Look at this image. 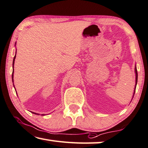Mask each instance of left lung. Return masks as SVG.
<instances>
[{
  "mask_svg": "<svg viewBox=\"0 0 148 148\" xmlns=\"http://www.w3.org/2000/svg\"><path fill=\"white\" fill-rule=\"evenodd\" d=\"M134 72H135V75H136V84H135V88H134V94H133V96L134 95V93H135V90H136V84H137V80H138V73H137V69H136V66H135V68H134Z\"/></svg>",
  "mask_w": 148,
  "mask_h": 148,
  "instance_id": "8db88e82",
  "label": "left lung"
}]
</instances>
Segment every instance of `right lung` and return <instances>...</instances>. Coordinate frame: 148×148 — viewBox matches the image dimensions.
<instances>
[{
	"instance_id": "1",
	"label": "right lung",
	"mask_w": 148,
	"mask_h": 148,
	"mask_svg": "<svg viewBox=\"0 0 148 148\" xmlns=\"http://www.w3.org/2000/svg\"><path fill=\"white\" fill-rule=\"evenodd\" d=\"M15 44H16V43H15ZM16 52H17V51H16ZM16 52H15V56H14V60H13V73H12V82H14V62H15V56H16ZM13 84H14V83H13ZM14 88H15L14 84ZM15 92H16V90H15ZM31 112L33 113V114H37V115H39V114H40L35 113V112ZM41 115H42V116H44L45 114H41Z\"/></svg>"
}]
</instances>
